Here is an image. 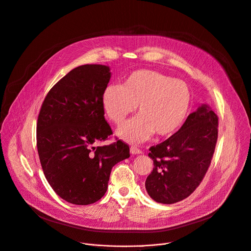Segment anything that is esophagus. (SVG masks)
<instances>
[{
  "instance_id": "34e87169",
  "label": "esophagus",
  "mask_w": 251,
  "mask_h": 251,
  "mask_svg": "<svg viewBox=\"0 0 251 251\" xmlns=\"http://www.w3.org/2000/svg\"><path fill=\"white\" fill-rule=\"evenodd\" d=\"M130 151H131V153H133V154H139V153H142V152H143L140 149H138V148L135 147V146H131Z\"/></svg>"
}]
</instances>
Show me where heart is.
<instances>
[{
  "instance_id": "obj_1",
  "label": "heart",
  "mask_w": 251,
  "mask_h": 251,
  "mask_svg": "<svg viewBox=\"0 0 251 251\" xmlns=\"http://www.w3.org/2000/svg\"><path fill=\"white\" fill-rule=\"evenodd\" d=\"M191 102L185 82L155 71L133 72L122 86H108L101 103L106 116L116 125L138 106L139 116L122 125L117 135L128 142L141 143L153 133L165 137L183 124Z\"/></svg>"
}]
</instances>
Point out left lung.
<instances>
[{
	"mask_svg": "<svg viewBox=\"0 0 251 251\" xmlns=\"http://www.w3.org/2000/svg\"><path fill=\"white\" fill-rule=\"evenodd\" d=\"M219 120L206 104L190 113L181 128L164 142L150 148L153 169L146 179L148 194L155 202H179L199 186L213 157Z\"/></svg>",
	"mask_w": 251,
	"mask_h": 251,
	"instance_id": "left-lung-1",
	"label": "left lung"
}]
</instances>
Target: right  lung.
<instances>
[{"label": "right lung", "mask_w": 251, "mask_h": 251, "mask_svg": "<svg viewBox=\"0 0 251 251\" xmlns=\"http://www.w3.org/2000/svg\"><path fill=\"white\" fill-rule=\"evenodd\" d=\"M104 65H82L47 94L38 115L36 145L44 176L65 201L90 205L106 192L113 166L130 156L129 146L96 147L112 130L101 103L111 73Z\"/></svg>", "instance_id": "add662e5"}]
</instances>
